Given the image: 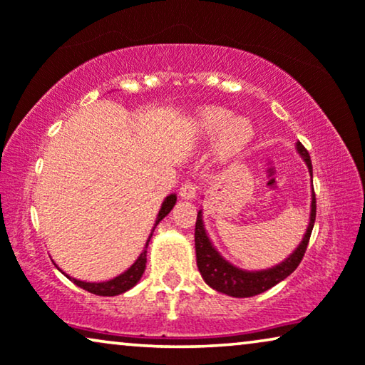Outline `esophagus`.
I'll use <instances>...</instances> for the list:
<instances>
[{
  "mask_svg": "<svg viewBox=\"0 0 365 365\" xmlns=\"http://www.w3.org/2000/svg\"><path fill=\"white\" fill-rule=\"evenodd\" d=\"M179 196H181L184 201H192V199L196 197V186H194L192 182L186 181L181 186V189H179Z\"/></svg>",
  "mask_w": 365,
  "mask_h": 365,
  "instance_id": "1",
  "label": "esophagus"
}]
</instances>
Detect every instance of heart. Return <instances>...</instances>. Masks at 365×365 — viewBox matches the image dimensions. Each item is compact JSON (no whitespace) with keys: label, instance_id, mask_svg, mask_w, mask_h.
Segmentation results:
<instances>
[{"label":"heart","instance_id":"1","mask_svg":"<svg viewBox=\"0 0 365 365\" xmlns=\"http://www.w3.org/2000/svg\"><path fill=\"white\" fill-rule=\"evenodd\" d=\"M196 124L199 131L206 136H214L219 133L217 148L221 154L241 151L254 138V126L247 118H232V113L221 106L201 109L196 118Z\"/></svg>","mask_w":365,"mask_h":365}]
</instances>
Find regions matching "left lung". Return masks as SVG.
Returning <instances> with one entry per match:
<instances>
[{"instance_id":"1","label":"left lung","mask_w":365,"mask_h":365,"mask_svg":"<svg viewBox=\"0 0 365 365\" xmlns=\"http://www.w3.org/2000/svg\"><path fill=\"white\" fill-rule=\"evenodd\" d=\"M296 151L299 156L302 158V161L306 163L309 169V174L312 176V163L311 156L306 151V148L301 143H296ZM314 221H316V194H311V214H309V224L306 232H304L302 241L299 242V246L284 259L282 262L276 264V266L269 269H261V271H246L234 266L226 259L222 257V254L214 247V244L209 237V234L204 227L202 221V209H199L197 212V221H196V232H194V242H196V261L197 269L201 272L204 282L209 287H212L214 291L227 294L231 297H252L257 294L266 292L267 289H271L284 281L287 276L296 271L299 264H301L304 252H306L309 239H311V232L314 227Z\"/></svg>"}]
</instances>
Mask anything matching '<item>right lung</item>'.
<instances>
[{"instance_id": "add662e5", "label": "right lung", "mask_w": 365, "mask_h": 365, "mask_svg": "<svg viewBox=\"0 0 365 365\" xmlns=\"http://www.w3.org/2000/svg\"><path fill=\"white\" fill-rule=\"evenodd\" d=\"M176 199H178L176 194H169V196L164 199L163 206H161V209H159V212H158L156 222H154L153 231H151V234H149V237H148V241H146V246H144L143 252L139 254V257L136 259V261H134L131 266L126 269V271L119 274V276L109 279V281H103V282H88V281H79V279H74L71 276H68V274L63 272L61 269L56 266V264H54V266H56L59 271H61L64 276L69 279V281H73L74 284H76L78 287H81V289H84V291H88V292H91V294H96V296H119V294L129 291V289H133L139 281H141V277H143V274H144V269H146L148 244H149V241H151V236H153L154 229H156L158 224L161 222L163 219L166 217L169 212H171V209L174 207V204H176Z\"/></svg>"}]
</instances>
